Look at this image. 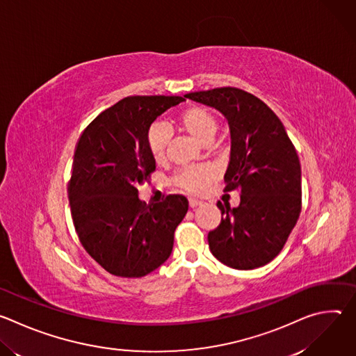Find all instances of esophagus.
<instances>
[{"instance_id":"1","label":"esophagus","mask_w":356,"mask_h":356,"mask_svg":"<svg viewBox=\"0 0 356 356\" xmlns=\"http://www.w3.org/2000/svg\"><path fill=\"white\" fill-rule=\"evenodd\" d=\"M201 204H202V201L195 200V198H188V207H190V209H195V207H198V206H201Z\"/></svg>"}]
</instances>
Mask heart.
<instances>
[{
  "mask_svg": "<svg viewBox=\"0 0 356 356\" xmlns=\"http://www.w3.org/2000/svg\"><path fill=\"white\" fill-rule=\"evenodd\" d=\"M175 124L202 145H210L218 129V118L216 113L200 104H191L180 110L175 117ZM170 139V131L162 125H152L147 129L145 136L146 147L155 162L159 163L166 158ZM214 180L216 172L209 166L184 168L173 177L175 184L194 194L206 191Z\"/></svg>",
  "mask_w": 356,
  "mask_h": 356,
  "instance_id": "1",
  "label": "heart"
}]
</instances>
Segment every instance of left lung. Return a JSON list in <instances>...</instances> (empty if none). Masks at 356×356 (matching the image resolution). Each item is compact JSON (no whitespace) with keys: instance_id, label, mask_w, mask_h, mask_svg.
I'll return each instance as SVG.
<instances>
[{"instance_id":"8db88e82","label":"left lung","mask_w":356,"mask_h":356,"mask_svg":"<svg viewBox=\"0 0 356 356\" xmlns=\"http://www.w3.org/2000/svg\"><path fill=\"white\" fill-rule=\"evenodd\" d=\"M221 111L231 129V158L224 191L236 190V209L217 202L220 225L209 232L213 255L249 270L273 261L301 211V168L282 121L250 92L221 87L186 95Z\"/></svg>"}]
</instances>
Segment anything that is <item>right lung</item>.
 Here are the masks:
<instances>
[{
    "label": "right lung",
    "mask_w": 356,
    "mask_h": 356,
    "mask_svg": "<svg viewBox=\"0 0 356 356\" xmlns=\"http://www.w3.org/2000/svg\"><path fill=\"white\" fill-rule=\"evenodd\" d=\"M183 101L186 95L125 97L77 140L67 187L73 224L88 255L114 276H146L172 253L187 198L169 194L146 204L138 188L156 169L145 140L150 124Z\"/></svg>",
    "instance_id": "right-lung-1"
}]
</instances>
